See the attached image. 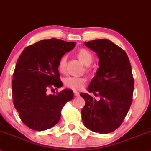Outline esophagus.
I'll use <instances>...</instances> for the list:
<instances>
[{
    "instance_id": "esophagus-1",
    "label": "esophagus",
    "mask_w": 151,
    "mask_h": 151,
    "mask_svg": "<svg viewBox=\"0 0 151 151\" xmlns=\"http://www.w3.org/2000/svg\"><path fill=\"white\" fill-rule=\"evenodd\" d=\"M74 96H79V92L76 91H74Z\"/></svg>"
}]
</instances>
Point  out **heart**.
<instances>
[{
  "mask_svg": "<svg viewBox=\"0 0 151 151\" xmlns=\"http://www.w3.org/2000/svg\"><path fill=\"white\" fill-rule=\"evenodd\" d=\"M77 55L79 60L86 65H90L92 63V61H93V56H92L91 53L88 50H87L86 49H80L77 52ZM66 63L67 56H63L61 59L60 60L59 63H58V69H59L60 72H65V71ZM85 82H86V79L83 77L69 76V77L65 78L64 79V83L65 86L75 91L82 89L83 86H84Z\"/></svg>",
  "mask_w": 151,
  "mask_h": 151,
  "instance_id": "heart-1",
  "label": "heart"
}]
</instances>
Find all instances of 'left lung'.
<instances>
[{
    "mask_svg": "<svg viewBox=\"0 0 151 151\" xmlns=\"http://www.w3.org/2000/svg\"><path fill=\"white\" fill-rule=\"evenodd\" d=\"M84 44L99 58V68L88 91L99 93L100 100L80 93L85 100L81 110L83 123L94 132L110 133L122 123L133 100L134 81L129 60L122 48L108 39L93 40Z\"/></svg>",
    "mask_w": 151,
    "mask_h": 151,
    "instance_id": "8db88e82",
    "label": "left lung"
}]
</instances>
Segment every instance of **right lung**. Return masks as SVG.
Segmentation results:
<instances>
[{"label": "right lung", "mask_w": 151, "mask_h": 151, "mask_svg": "<svg viewBox=\"0 0 151 151\" xmlns=\"http://www.w3.org/2000/svg\"><path fill=\"white\" fill-rule=\"evenodd\" d=\"M75 42L50 39L27 46L18 58L12 81V99L21 120L29 128L43 131L59 122L65 103L74 93L65 89L55 94L48 91L63 86L58 63Z\"/></svg>", "instance_id": "add662e5"}]
</instances>
